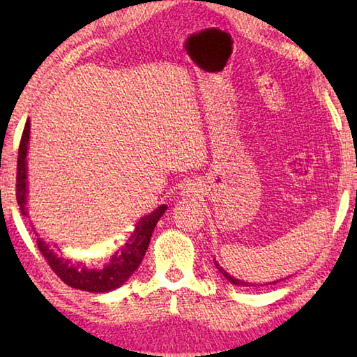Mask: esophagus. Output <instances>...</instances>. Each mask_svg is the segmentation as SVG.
<instances>
[{"label": "esophagus", "mask_w": 357, "mask_h": 357, "mask_svg": "<svg viewBox=\"0 0 357 357\" xmlns=\"http://www.w3.org/2000/svg\"><path fill=\"white\" fill-rule=\"evenodd\" d=\"M193 192H195V189H193L192 184H184L183 190H181V193H183V195H190V193H193Z\"/></svg>", "instance_id": "1"}]
</instances>
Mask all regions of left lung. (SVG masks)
I'll return each instance as SVG.
<instances>
[{"label": "left lung", "mask_w": 357, "mask_h": 357, "mask_svg": "<svg viewBox=\"0 0 357 357\" xmlns=\"http://www.w3.org/2000/svg\"><path fill=\"white\" fill-rule=\"evenodd\" d=\"M214 264H215V268L220 271V274H222L223 277H225V279H227V280H229V282H231V283H233V285H243V287H253V285H252V283H247V282H244V280H238V279H234V277H231V275H229L228 273H225V271H223V269L220 268V266H219V264H217V261H214ZM273 283H277V282H273Z\"/></svg>", "instance_id": "1"}]
</instances>
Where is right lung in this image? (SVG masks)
I'll return each mask as SVG.
<instances>
[{"instance_id":"1","label":"right lung","mask_w":357,"mask_h":357,"mask_svg":"<svg viewBox=\"0 0 357 357\" xmlns=\"http://www.w3.org/2000/svg\"><path fill=\"white\" fill-rule=\"evenodd\" d=\"M29 143V119L26 121L25 129H23L20 146H19V159H17V203H19L23 215L26 213V197H28V181H26V153ZM167 211L165 204L157 208L153 213L142 217L135 225L134 233L126 241L123 247H119L118 252L104 263V268L100 269H88L80 261H72V259L63 258L61 255L52 249L44 239L38 238V247L42 257L47 259V263L53 269L59 279L66 285L72 288L83 289L89 293H107L118 288L135 273L138 266L143 261L144 253L149 245L151 236H153L155 223Z\"/></svg>"}]
</instances>
